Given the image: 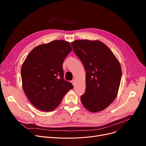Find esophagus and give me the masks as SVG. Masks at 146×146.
Segmentation results:
<instances>
[{"label":"esophagus","instance_id":"34e87169","mask_svg":"<svg viewBox=\"0 0 146 146\" xmlns=\"http://www.w3.org/2000/svg\"><path fill=\"white\" fill-rule=\"evenodd\" d=\"M71 83L73 84V85H74V84H75V80L74 79H73V80H72V81H71Z\"/></svg>","mask_w":146,"mask_h":146}]
</instances>
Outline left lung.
<instances>
[{"instance_id":"1","label":"left lung","mask_w":146,"mask_h":146,"mask_svg":"<svg viewBox=\"0 0 146 146\" xmlns=\"http://www.w3.org/2000/svg\"><path fill=\"white\" fill-rule=\"evenodd\" d=\"M71 44L86 72V90L80 96L81 102L90 112L101 111L118 94L122 76L120 63L100 41L78 40Z\"/></svg>"}]
</instances>
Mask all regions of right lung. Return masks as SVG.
<instances>
[{"mask_svg":"<svg viewBox=\"0 0 146 146\" xmlns=\"http://www.w3.org/2000/svg\"><path fill=\"white\" fill-rule=\"evenodd\" d=\"M72 48L64 40L36 46L27 56L21 67L22 88L35 108L51 111L61 103L73 85L64 79L63 63Z\"/></svg>","mask_w":146,"mask_h":146,"instance_id":"obj_1","label":"right lung"}]
</instances>
